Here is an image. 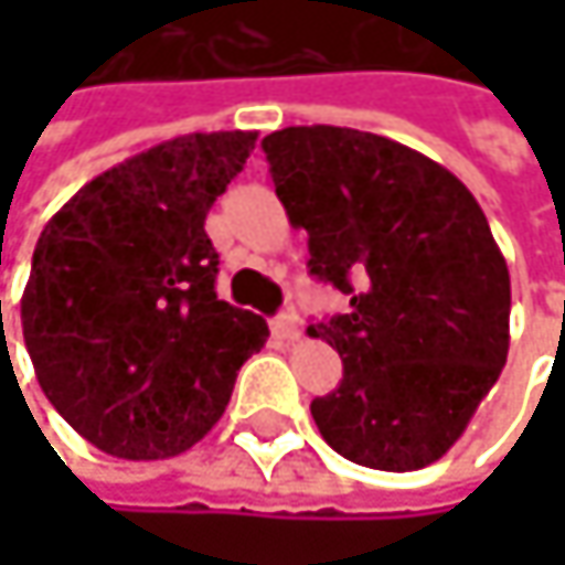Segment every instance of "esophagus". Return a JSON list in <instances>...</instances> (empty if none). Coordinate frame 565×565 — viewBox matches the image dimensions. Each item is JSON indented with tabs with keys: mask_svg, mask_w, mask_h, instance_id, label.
<instances>
[{
	"mask_svg": "<svg viewBox=\"0 0 565 565\" xmlns=\"http://www.w3.org/2000/svg\"><path fill=\"white\" fill-rule=\"evenodd\" d=\"M271 330H275L281 340H300V320H297V313H290V310H284V313H278V317L271 320Z\"/></svg>",
	"mask_w": 565,
	"mask_h": 565,
	"instance_id": "obj_1",
	"label": "esophagus"
}]
</instances>
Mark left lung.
<instances>
[{
  "label": "left lung",
  "mask_w": 565,
  "mask_h": 565,
  "mask_svg": "<svg viewBox=\"0 0 565 565\" xmlns=\"http://www.w3.org/2000/svg\"><path fill=\"white\" fill-rule=\"evenodd\" d=\"M262 147L310 275L350 294L347 313L310 323L343 360V383L310 402L323 441L376 471L438 461L508 363V262L478 199L350 127H284Z\"/></svg>",
  "instance_id": "left-lung-1"
}]
</instances>
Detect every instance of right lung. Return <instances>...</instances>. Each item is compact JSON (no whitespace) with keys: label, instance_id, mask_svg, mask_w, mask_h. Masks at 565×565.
<instances>
[{"label":"right lung","instance_id":"add662e5","mask_svg":"<svg viewBox=\"0 0 565 565\" xmlns=\"http://www.w3.org/2000/svg\"><path fill=\"white\" fill-rule=\"evenodd\" d=\"M255 130L185 134L81 185L49 218L22 294L42 393L94 448L157 461L222 418L268 323L215 294L205 215Z\"/></svg>","mask_w":565,"mask_h":565}]
</instances>
